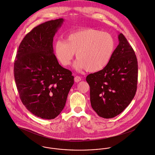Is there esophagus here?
<instances>
[{"instance_id":"obj_1","label":"esophagus","mask_w":155,"mask_h":155,"mask_svg":"<svg viewBox=\"0 0 155 155\" xmlns=\"http://www.w3.org/2000/svg\"><path fill=\"white\" fill-rule=\"evenodd\" d=\"M81 80V78L80 76L77 75V76H75V78H74V81H75V82H76V83H78V82L80 81Z\"/></svg>"}]
</instances>
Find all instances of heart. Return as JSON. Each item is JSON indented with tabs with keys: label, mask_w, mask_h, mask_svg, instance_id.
Listing matches in <instances>:
<instances>
[{
	"label": "heart",
	"mask_w": 155,
	"mask_h": 155,
	"mask_svg": "<svg viewBox=\"0 0 155 155\" xmlns=\"http://www.w3.org/2000/svg\"><path fill=\"white\" fill-rule=\"evenodd\" d=\"M115 48V41L112 35L93 28L72 33L67 36L66 41L58 40L54 44L55 55L64 66L70 65L76 53L78 60L74 67L88 72H97L105 68Z\"/></svg>",
	"instance_id": "heart-1"
}]
</instances>
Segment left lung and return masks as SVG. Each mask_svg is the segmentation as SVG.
I'll list each match as a JSON object with an SVG mask.
<instances>
[{"label": "left lung", "mask_w": 155, "mask_h": 155, "mask_svg": "<svg viewBox=\"0 0 155 155\" xmlns=\"http://www.w3.org/2000/svg\"><path fill=\"white\" fill-rule=\"evenodd\" d=\"M119 45L103 69L86 77L93 110L104 118L120 113L133 99L138 80L137 59L125 36L118 35Z\"/></svg>", "instance_id": "8db88e82"}]
</instances>
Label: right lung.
Returning a JSON list of instances; mask_svg holds the SVG:
<instances>
[{
    "mask_svg": "<svg viewBox=\"0 0 155 155\" xmlns=\"http://www.w3.org/2000/svg\"><path fill=\"white\" fill-rule=\"evenodd\" d=\"M64 21L59 18L35 27L20 43L14 62L21 102L43 119H54L59 115L74 84L71 71L61 67L53 53V37Z\"/></svg>",
    "mask_w": 155,
    "mask_h": 155,
    "instance_id": "obj_1",
    "label": "right lung"
}]
</instances>
